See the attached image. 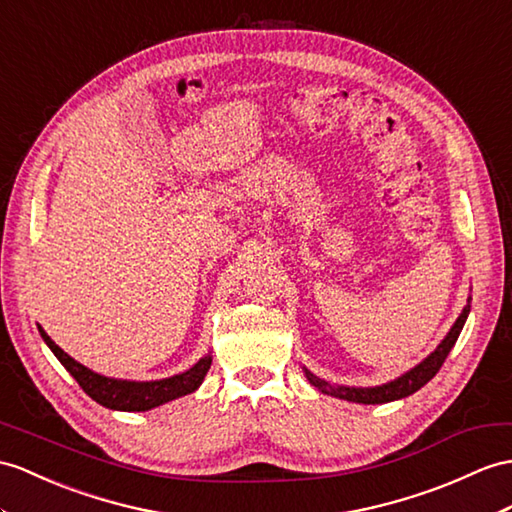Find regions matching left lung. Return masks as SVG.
<instances>
[{
  "instance_id": "1",
  "label": "left lung",
  "mask_w": 512,
  "mask_h": 512,
  "mask_svg": "<svg viewBox=\"0 0 512 512\" xmlns=\"http://www.w3.org/2000/svg\"><path fill=\"white\" fill-rule=\"evenodd\" d=\"M469 310H471V297H467V304L463 308V313L458 315V319L454 321V326L450 328V332L445 334V339L439 345H436V350L430 356L423 358L419 365H415L413 369L402 373L400 378H395L391 382H384L380 386H343V384H332L328 380L315 376V373L308 371L306 367H304V376L321 393L339 397V400H347V402L386 404V402L402 400V397L417 393L421 386H426L436 376V371L441 369L447 354L452 352L454 343L458 341V334L463 332V326H465V321L469 317Z\"/></svg>"
}]
</instances>
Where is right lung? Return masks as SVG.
<instances>
[{
    "instance_id": "add662e5",
    "label": "right lung",
    "mask_w": 512,
    "mask_h": 512,
    "mask_svg": "<svg viewBox=\"0 0 512 512\" xmlns=\"http://www.w3.org/2000/svg\"><path fill=\"white\" fill-rule=\"evenodd\" d=\"M39 332L49 350H52L54 356L60 360V365L65 367L73 378H76V382L82 386V391L89 395L91 400L110 410H123V413H145V410H152L171 400H178L182 395L197 391L199 384L204 382L210 365H213V356L208 352L206 356L199 358L191 369L176 373V376L171 378L147 380V382L108 378V376H102V373L91 371L89 367H84L76 358H71L65 350H60L41 326H39Z\"/></svg>"
}]
</instances>
